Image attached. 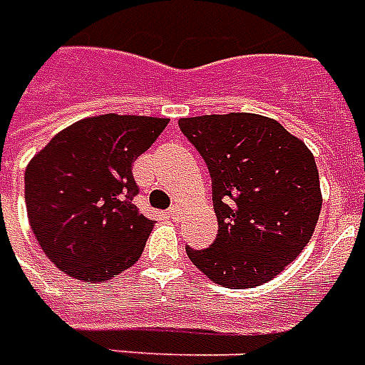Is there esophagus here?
<instances>
[{
	"label": "esophagus",
	"instance_id": "34e87169",
	"mask_svg": "<svg viewBox=\"0 0 365 365\" xmlns=\"http://www.w3.org/2000/svg\"><path fill=\"white\" fill-rule=\"evenodd\" d=\"M168 215H170V217H172L174 221H178V219L182 217V207H180V205H172V207H170V209H168Z\"/></svg>",
	"mask_w": 365,
	"mask_h": 365
}]
</instances>
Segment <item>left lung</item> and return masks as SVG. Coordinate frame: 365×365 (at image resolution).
Here are the masks:
<instances>
[{"instance_id": "left-lung-1", "label": "left lung", "mask_w": 365, "mask_h": 365, "mask_svg": "<svg viewBox=\"0 0 365 365\" xmlns=\"http://www.w3.org/2000/svg\"><path fill=\"white\" fill-rule=\"evenodd\" d=\"M213 180L219 235L193 266L229 289L268 283L309 245L322 207L313 152L275 119L256 113L180 119Z\"/></svg>"}]
</instances>
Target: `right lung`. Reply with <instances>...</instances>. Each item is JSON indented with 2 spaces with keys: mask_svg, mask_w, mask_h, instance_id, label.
<instances>
[{
  "mask_svg": "<svg viewBox=\"0 0 365 365\" xmlns=\"http://www.w3.org/2000/svg\"><path fill=\"white\" fill-rule=\"evenodd\" d=\"M170 123L97 115L70 125L25 170L29 225L46 258L80 282H107L135 264L154 221L133 199V164Z\"/></svg>",
  "mask_w": 365,
  "mask_h": 365,
  "instance_id": "obj_1",
  "label": "right lung"
}]
</instances>
